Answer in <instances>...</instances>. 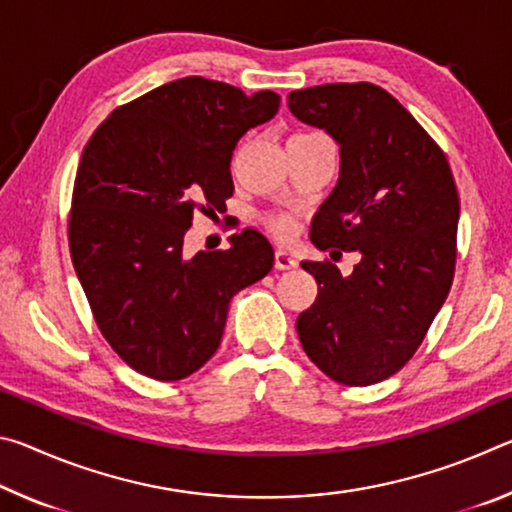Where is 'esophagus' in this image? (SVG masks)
<instances>
[{"instance_id":"esophagus-1","label":"esophagus","mask_w":512,"mask_h":512,"mask_svg":"<svg viewBox=\"0 0 512 512\" xmlns=\"http://www.w3.org/2000/svg\"><path fill=\"white\" fill-rule=\"evenodd\" d=\"M298 266V259L289 255L287 250H275V268L277 271H291Z\"/></svg>"}]
</instances>
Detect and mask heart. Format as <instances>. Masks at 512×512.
I'll return each mask as SVG.
<instances>
[{"instance_id":"b5f03b06","label":"heart","mask_w":512,"mask_h":512,"mask_svg":"<svg viewBox=\"0 0 512 512\" xmlns=\"http://www.w3.org/2000/svg\"><path fill=\"white\" fill-rule=\"evenodd\" d=\"M268 230H271L275 237L289 239L293 237V232H296V221H293L291 214H273L271 219H268Z\"/></svg>"}]
</instances>
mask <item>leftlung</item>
<instances>
[{
	"label": "left lung",
	"instance_id": "1",
	"mask_svg": "<svg viewBox=\"0 0 512 512\" xmlns=\"http://www.w3.org/2000/svg\"><path fill=\"white\" fill-rule=\"evenodd\" d=\"M302 124L339 144L341 171L309 237L359 253L350 275L302 262L318 296L296 320L307 357L329 379L370 386L395 375L427 334L454 280L458 192L445 153L400 101L372 83L289 94Z\"/></svg>",
	"mask_w": 512,
	"mask_h": 512
}]
</instances>
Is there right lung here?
Here are the masks:
<instances>
[{
	"instance_id": "add662e5",
	"label": "right lung",
	"mask_w": 512,
	"mask_h": 512,
	"mask_svg": "<svg viewBox=\"0 0 512 512\" xmlns=\"http://www.w3.org/2000/svg\"><path fill=\"white\" fill-rule=\"evenodd\" d=\"M280 97L187 76L119 106L85 144L69 212V253L103 339L133 370L185 379L219 348L235 293L273 268L253 228L230 248L183 253L194 212L223 210L241 135Z\"/></svg>"
}]
</instances>
